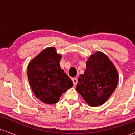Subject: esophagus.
I'll return each instance as SVG.
<instances>
[{
    "mask_svg": "<svg viewBox=\"0 0 135 135\" xmlns=\"http://www.w3.org/2000/svg\"><path fill=\"white\" fill-rule=\"evenodd\" d=\"M72 80H73V82L74 86H76L77 84V79L75 78V77H74V78L72 79Z\"/></svg>",
    "mask_w": 135,
    "mask_h": 135,
    "instance_id": "obj_1",
    "label": "esophagus"
}]
</instances>
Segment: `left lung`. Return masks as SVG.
<instances>
[{"instance_id": "obj_1", "label": "left lung", "mask_w": 135, "mask_h": 135, "mask_svg": "<svg viewBox=\"0 0 135 135\" xmlns=\"http://www.w3.org/2000/svg\"><path fill=\"white\" fill-rule=\"evenodd\" d=\"M119 75L109 58L100 51L91 55L78 79L76 90L90 106L103 104L117 87Z\"/></svg>"}]
</instances>
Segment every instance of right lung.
I'll return each instance as SVG.
<instances>
[{"label":"right lung","mask_w":135,"mask_h":135,"mask_svg":"<svg viewBox=\"0 0 135 135\" xmlns=\"http://www.w3.org/2000/svg\"><path fill=\"white\" fill-rule=\"evenodd\" d=\"M61 55L54 47L47 48L30 61L27 77L34 95L45 104L58 103L66 90L73 86L69 77L61 69Z\"/></svg>","instance_id":"obj_1"}]
</instances>
